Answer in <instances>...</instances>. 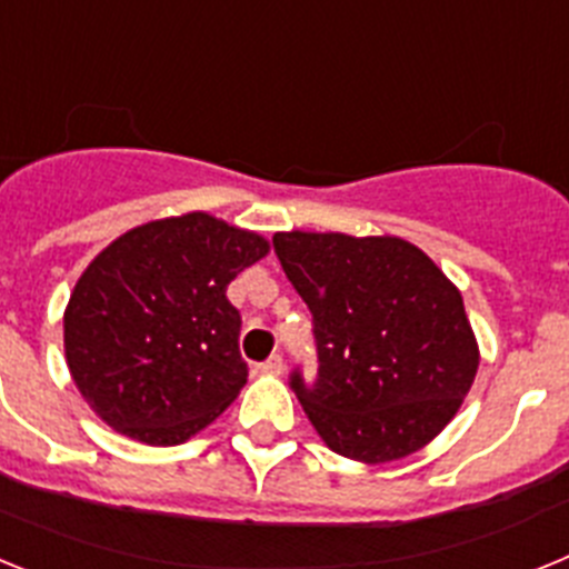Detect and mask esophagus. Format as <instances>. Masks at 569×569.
<instances>
[{"label": "esophagus", "mask_w": 569, "mask_h": 569, "mask_svg": "<svg viewBox=\"0 0 569 569\" xmlns=\"http://www.w3.org/2000/svg\"><path fill=\"white\" fill-rule=\"evenodd\" d=\"M281 370H284V361H281L279 353L270 356L268 361H261V373H270V376H281Z\"/></svg>", "instance_id": "34e87169"}]
</instances>
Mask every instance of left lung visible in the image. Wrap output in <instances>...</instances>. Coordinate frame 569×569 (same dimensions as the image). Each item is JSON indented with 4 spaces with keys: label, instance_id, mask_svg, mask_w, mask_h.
<instances>
[{
    "label": "left lung",
    "instance_id": "8db88e82",
    "mask_svg": "<svg viewBox=\"0 0 569 569\" xmlns=\"http://www.w3.org/2000/svg\"><path fill=\"white\" fill-rule=\"evenodd\" d=\"M313 313L319 373H290L321 441L365 465L405 459L447 427L479 370L459 288L399 236H273Z\"/></svg>",
    "mask_w": 569,
    "mask_h": 569
}]
</instances>
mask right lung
Returning a JSON list of instances; mask_svg holds the SVG:
<instances>
[{"label":"right lung","instance_id":"1","mask_svg":"<svg viewBox=\"0 0 569 569\" xmlns=\"http://www.w3.org/2000/svg\"><path fill=\"white\" fill-rule=\"evenodd\" d=\"M268 250L210 213L110 241L64 310V359L93 413L153 447L182 445L222 413L248 381L241 316L224 293Z\"/></svg>","mask_w":569,"mask_h":569}]
</instances>
